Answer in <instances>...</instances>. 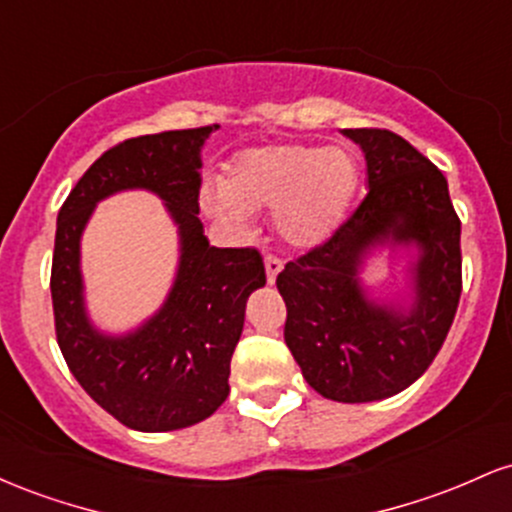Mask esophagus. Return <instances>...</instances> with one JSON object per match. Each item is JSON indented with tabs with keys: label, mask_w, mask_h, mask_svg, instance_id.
I'll return each mask as SVG.
<instances>
[{
	"label": "esophagus",
	"mask_w": 512,
	"mask_h": 512,
	"mask_svg": "<svg viewBox=\"0 0 512 512\" xmlns=\"http://www.w3.org/2000/svg\"><path fill=\"white\" fill-rule=\"evenodd\" d=\"M281 267H284V262H281L276 255L264 257V269H267V281H269V284H274L276 274L281 272Z\"/></svg>",
	"instance_id": "esophagus-1"
}]
</instances>
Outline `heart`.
I'll use <instances>...</instances> for the list:
<instances>
[{"label": "heart", "instance_id": "obj_1", "mask_svg": "<svg viewBox=\"0 0 512 512\" xmlns=\"http://www.w3.org/2000/svg\"><path fill=\"white\" fill-rule=\"evenodd\" d=\"M361 166L346 146H264L238 156L226 182L204 187V207L236 228L252 223V207L276 210V226L289 243L310 248L342 221Z\"/></svg>", "mask_w": 512, "mask_h": 512}]
</instances>
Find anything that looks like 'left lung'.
Instances as JSON below:
<instances>
[{"label":"left lung","mask_w":512,"mask_h":512,"mask_svg":"<svg viewBox=\"0 0 512 512\" xmlns=\"http://www.w3.org/2000/svg\"><path fill=\"white\" fill-rule=\"evenodd\" d=\"M366 154L368 195L322 245L276 276L284 339L303 378L334 402H375L419 380L448 337L462 293L460 219L448 180L390 129H344ZM380 244H414L412 303L378 304L360 264Z\"/></svg>","instance_id":"left-lung-1"}]
</instances>
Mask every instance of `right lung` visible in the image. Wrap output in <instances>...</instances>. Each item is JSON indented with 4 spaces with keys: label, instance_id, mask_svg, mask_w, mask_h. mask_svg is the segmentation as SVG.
I'll list each match as a JSON object with an SVG mask.
<instances>
[{
    "label": "right lung",
    "instance_id": "add662e5",
    "mask_svg": "<svg viewBox=\"0 0 512 512\" xmlns=\"http://www.w3.org/2000/svg\"><path fill=\"white\" fill-rule=\"evenodd\" d=\"M214 129H173L113 146L81 175L57 214L50 276L57 344L93 402L134 431H178L226 402L245 303L267 284L255 248H214L204 236L199 151ZM122 189H149L167 202L181 262L156 316L134 333L105 335L85 313L80 233L95 204Z\"/></svg>",
    "mask_w": 512,
    "mask_h": 512
}]
</instances>
